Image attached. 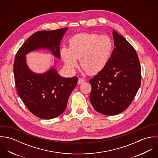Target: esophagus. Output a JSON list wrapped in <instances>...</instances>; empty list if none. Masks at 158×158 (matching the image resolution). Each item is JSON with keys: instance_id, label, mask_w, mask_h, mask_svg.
I'll list each match as a JSON object with an SVG mask.
<instances>
[{"instance_id": "obj_1", "label": "esophagus", "mask_w": 158, "mask_h": 158, "mask_svg": "<svg viewBox=\"0 0 158 158\" xmlns=\"http://www.w3.org/2000/svg\"><path fill=\"white\" fill-rule=\"evenodd\" d=\"M85 82V80L84 79H83V78H79L78 79V85H81V84H83V83Z\"/></svg>"}]
</instances>
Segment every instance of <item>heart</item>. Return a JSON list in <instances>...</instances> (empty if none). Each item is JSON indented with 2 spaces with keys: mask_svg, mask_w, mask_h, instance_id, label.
Returning <instances> with one entry per match:
<instances>
[{
  "mask_svg": "<svg viewBox=\"0 0 158 158\" xmlns=\"http://www.w3.org/2000/svg\"><path fill=\"white\" fill-rule=\"evenodd\" d=\"M113 50L111 40L106 35L82 33L73 36L69 41V48L63 47L61 57L70 72L81 67L89 75L100 72L108 63Z\"/></svg>",
  "mask_w": 158,
  "mask_h": 158,
  "instance_id": "1",
  "label": "heart"
}]
</instances>
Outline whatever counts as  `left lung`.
<instances>
[{"mask_svg": "<svg viewBox=\"0 0 158 158\" xmlns=\"http://www.w3.org/2000/svg\"><path fill=\"white\" fill-rule=\"evenodd\" d=\"M115 48L106 67L89 80L93 108L106 115L125 111L131 103L141 83V69L135 48L113 30Z\"/></svg>", "mask_w": 158, "mask_h": 158, "instance_id": "8db88e82", "label": "left lung"}]
</instances>
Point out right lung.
Returning a JSON list of instances; mask_svg holds the SVG:
<instances>
[{"label":"right lung","mask_w":158,"mask_h":158,"mask_svg":"<svg viewBox=\"0 0 158 158\" xmlns=\"http://www.w3.org/2000/svg\"><path fill=\"white\" fill-rule=\"evenodd\" d=\"M68 30L63 28L35 33L20 47L15 56L13 71L18 94L29 111L43 119L53 118L65 111L78 78L61 77L56 69V60L45 72L35 73L28 68L26 55L38 50H47L60 60V43Z\"/></svg>","instance_id":"add662e5"}]
</instances>
